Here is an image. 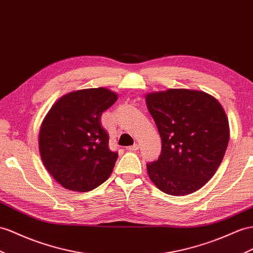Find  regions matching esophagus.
Listing matches in <instances>:
<instances>
[{"label":"esophagus","instance_id":"1","mask_svg":"<svg viewBox=\"0 0 253 253\" xmlns=\"http://www.w3.org/2000/svg\"><path fill=\"white\" fill-rule=\"evenodd\" d=\"M126 150H127V151H131V152L138 151V150H139V145H138V144H133V145H131V146H127Z\"/></svg>","mask_w":253,"mask_h":253}]
</instances>
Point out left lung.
Instances as JSON below:
<instances>
[{
    "label": "left lung",
    "instance_id": "left-lung-1",
    "mask_svg": "<svg viewBox=\"0 0 253 253\" xmlns=\"http://www.w3.org/2000/svg\"><path fill=\"white\" fill-rule=\"evenodd\" d=\"M146 106L161 138L157 160L146 165L158 189L171 196L199 190L213 176L228 147L224 110L199 90L168 89L148 94Z\"/></svg>",
    "mask_w": 253,
    "mask_h": 253
}]
</instances>
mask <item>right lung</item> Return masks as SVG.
Here are the masks:
<instances>
[{
	"mask_svg": "<svg viewBox=\"0 0 253 253\" xmlns=\"http://www.w3.org/2000/svg\"><path fill=\"white\" fill-rule=\"evenodd\" d=\"M116 99V94L103 87L77 90L57 100L44 118L41 157L65 188L89 191L111 175L118 152L109 148V134L100 119Z\"/></svg>",
	"mask_w": 253,
	"mask_h": 253,
	"instance_id": "add662e5",
	"label": "right lung"
}]
</instances>
